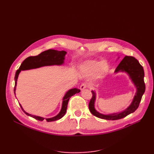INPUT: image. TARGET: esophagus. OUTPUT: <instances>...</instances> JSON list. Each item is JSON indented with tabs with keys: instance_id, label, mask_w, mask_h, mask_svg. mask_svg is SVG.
Listing matches in <instances>:
<instances>
[{
	"instance_id": "1",
	"label": "esophagus",
	"mask_w": 154,
	"mask_h": 154,
	"mask_svg": "<svg viewBox=\"0 0 154 154\" xmlns=\"http://www.w3.org/2000/svg\"><path fill=\"white\" fill-rule=\"evenodd\" d=\"M86 88H87V85H86L85 84H82L81 85H80V90H82V91L85 89Z\"/></svg>"
}]
</instances>
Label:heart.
I'll return each instance as SVG.
<instances>
[{
    "label": "heart",
    "mask_w": 154,
    "mask_h": 154,
    "mask_svg": "<svg viewBox=\"0 0 154 154\" xmlns=\"http://www.w3.org/2000/svg\"><path fill=\"white\" fill-rule=\"evenodd\" d=\"M80 69L82 74L87 77L101 79L106 75L109 66L106 61L87 60L80 63Z\"/></svg>",
    "instance_id": "obj_1"
}]
</instances>
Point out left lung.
Here are the masks:
<instances>
[{
  "label": "left lung",
  "instance_id": "8db88e82",
  "mask_svg": "<svg viewBox=\"0 0 154 154\" xmlns=\"http://www.w3.org/2000/svg\"><path fill=\"white\" fill-rule=\"evenodd\" d=\"M118 59H119V57H118ZM119 72H124L127 74L136 88V92L131 103L125 110L119 112L112 113V114H102L95 108L96 93L95 91H92V97L90 100L89 104H88V108H89V110L92 113V114L94 116L102 119L115 120L126 117L131 113L134 112L139 107L142 97L145 90L143 80L144 71L142 66L139 63V61L135 59L134 57L125 56L118 65L114 72L115 74H117Z\"/></svg>",
  "mask_w": 154,
  "mask_h": 154
}]
</instances>
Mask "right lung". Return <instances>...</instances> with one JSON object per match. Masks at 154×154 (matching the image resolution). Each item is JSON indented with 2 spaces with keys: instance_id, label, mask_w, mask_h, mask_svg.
<instances>
[{
  "instance_id": "right-lung-1",
  "label": "right lung",
  "mask_w": 154,
  "mask_h": 154,
  "mask_svg": "<svg viewBox=\"0 0 154 154\" xmlns=\"http://www.w3.org/2000/svg\"><path fill=\"white\" fill-rule=\"evenodd\" d=\"M67 54V52L64 51H59L57 50L54 49H48L47 51H45L40 53L39 55L37 56H31L29 57L27 59H26L21 63L19 69L16 71L15 75V87H14V94L15 95V91H16V86H17V79L20 72L22 70H27L34 69H37L44 66H62L64 63L65 57ZM80 92V89L77 88H74L69 89L68 91L66 92L65 94L63 97L62 99V107L60 111L59 114L51 118H44L42 117L37 116L34 115H32L29 113L26 112L22 108L21 104L19 103L20 106L23 112L25 113L26 115L30 116L31 117H33L36 120L43 121L45 119L47 122H52V121H55L57 120H59L61 119L65 114H66L67 108V104L70 98L72 95H75L77 93H79Z\"/></svg>"
}]
</instances>
